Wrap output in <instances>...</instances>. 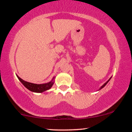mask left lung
<instances>
[{
  "instance_id": "left-lung-1",
  "label": "left lung",
  "mask_w": 132,
  "mask_h": 132,
  "mask_svg": "<svg viewBox=\"0 0 132 132\" xmlns=\"http://www.w3.org/2000/svg\"><path fill=\"white\" fill-rule=\"evenodd\" d=\"M110 79H111V78H110V79H109V80H108V81H107V82H106L105 83V84H104V85H103V86H102V87H101V89H102V88H103V87H104V86H105L106 85V84H107V83H108V82L110 81Z\"/></svg>"
}]
</instances>
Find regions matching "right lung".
Listing matches in <instances>:
<instances>
[{
	"mask_svg": "<svg viewBox=\"0 0 132 132\" xmlns=\"http://www.w3.org/2000/svg\"><path fill=\"white\" fill-rule=\"evenodd\" d=\"M17 78L20 80V81L23 84V86H25L26 88H27L28 90H30V91H32L34 92H43L45 90H48L52 87L53 84H54L53 81H51L50 82L46 83V84H33V83L28 82L25 81L21 79L20 77L16 76Z\"/></svg>",
	"mask_w": 132,
	"mask_h": 132,
	"instance_id": "1",
	"label": "right lung"
}]
</instances>
